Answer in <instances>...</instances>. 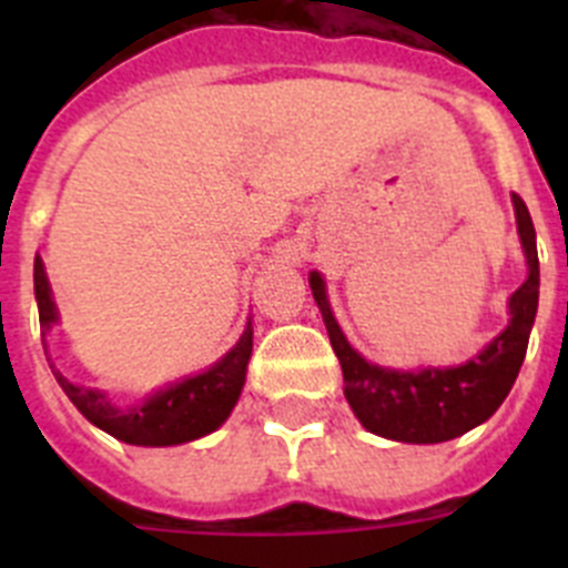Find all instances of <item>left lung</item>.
<instances>
[{
  "label": "left lung",
  "instance_id": "8db88e82",
  "mask_svg": "<svg viewBox=\"0 0 568 568\" xmlns=\"http://www.w3.org/2000/svg\"><path fill=\"white\" fill-rule=\"evenodd\" d=\"M518 235L524 244L529 275L509 298V324L489 341L475 358L460 366H426V369H389L369 364L355 353L341 333L329 310L327 284L318 273H310V290L327 324L329 344L341 361L344 395L364 429L404 444H440L469 433L495 415L526 358L531 324L538 315L540 264L535 244V224L524 199L511 193Z\"/></svg>",
  "mask_w": 568,
  "mask_h": 568
}]
</instances>
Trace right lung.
Here are the masks:
<instances>
[{"instance_id": "obj_1", "label": "right lung", "mask_w": 568, "mask_h": 568, "mask_svg": "<svg viewBox=\"0 0 568 568\" xmlns=\"http://www.w3.org/2000/svg\"><path fill=\"white\" fill-rule=\"evenodd\" d=\"M33 290H37L39 324L50 329L59 321V313L39 255L33 261ZM44 355H48V344H44ZM250 355H253V324L247 321V329L239 338V344L219 364L193 375V378L164 386L159 393L148 395L142 404L128 406V409L110 404L102 389H90V386L68 381L53 364H50V369L79 413L108 435L133 446H175L210 435L230 418L244 378H247Z\"/></svg>"}]
</instances>
